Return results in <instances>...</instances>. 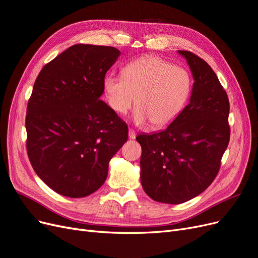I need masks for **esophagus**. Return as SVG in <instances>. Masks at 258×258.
<instances>
[{
  "label": "esophagus",
  "instance_id": "1",
  "mask_svg": "<svg viewBox=\"0 0 258 258\" xmlns=\"http://www.w3.org/2000/svg\"><path fill=\"white\" fill-rule=\"evenodd\" d=\"M136 137H137L136 131L134 129H129V139L134 140V139H136Z\"/></svg>",
  "mask_w": 258,
  "mask_h": 258
}]
</instances>
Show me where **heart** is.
<instances>
[{
    "label": "heart",
    "mask_w": 258,
    "mask_h": 258,
    "mask_svg": "<svg viewBox=\"0 0 258 258\" xmlns=\"http://www.w3.org/2000/svg\"><path fill=\"white\" fill-rule=\"evenodd\" d=\"M104 91L114 112L126 114L136 101L135 120L150 121L152 127L160 128L172 122L183 110L191 80L185 69L157 56H144L124 67L122 76L107 75Z\"/></svg>",
    "instance_id": "obj_1"
}]
</instances>
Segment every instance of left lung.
Listing matches in <instances>:
<instances>
[{
    "mask_svg": "<svg viewBox=\"0 0 258 258\" xmlns=\"http://www.w3.org/2000/svg\"><path fill=\"white\" fill-rule=\"evenodd\" d=\"M186 58L195 80L189 103L170 126L140 135L141 183L153 200L178 205L195 198L214 181L229 143V100L207 62L190 51Z\"/></svg>",
    "mask_w": 258,
    "mask_h": 258,
    "instance_id": "8db88e82",
    "label": "left lung"
}]
</instances>
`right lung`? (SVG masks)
<instances>
[{
    "mask_svg": "<svg viewBox=\"0 0 258 258\" xmlns=\"http://www.w3.org/2000/svg\"><path fill=\"white\" fill-rule=\"evenodd\" d=\"M119 54L111 46L73 45L36 77L27 106V153L35 173L62 196L99 189L128 140L126 122L100 100Z\"/></svg>",
    "mask_w": 258,
    "mask_h": 258,
    "instance_id": "1",
    "label": "right lung"
}]
</instances>
